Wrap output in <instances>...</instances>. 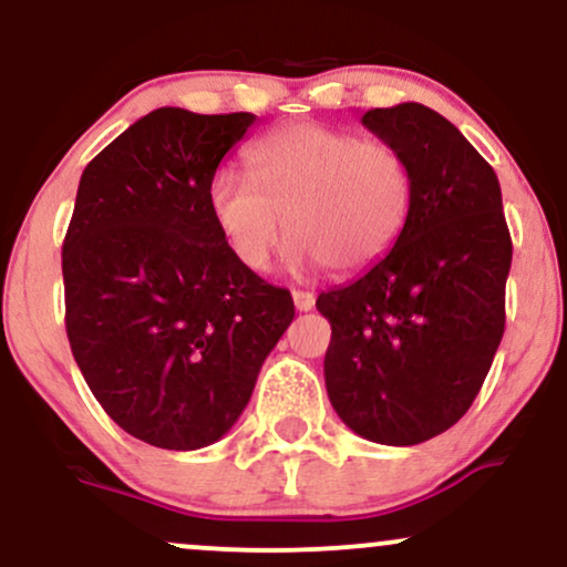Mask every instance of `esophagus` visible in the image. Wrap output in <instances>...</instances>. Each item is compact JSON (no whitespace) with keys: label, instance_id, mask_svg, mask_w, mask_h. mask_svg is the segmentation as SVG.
Returning a JSON list of instances; mask_svg holds the SVG:
<instances>
[{"label":"esophagus","instance_id":"34e87169","mask_svg":"<svg viewBox=\"0 0 567 567\" xmlns=\"http://www.w3.org/2000/svg\"><path fill=\"white\" fill-rule=\"evenodd\" d=\"M291 297H295V308L300 310V313H308V310H313L316 305V295L313 291H291Z\"/></svg>","mask_w":567,"mask_h":567}]
</instances>
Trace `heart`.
<instances>
[{
  "label": "heart",
  "instance_id": "b5f03b06",
  "mask_svg": "<svg viewBox=\"0 0 567 567\" xmlns=\"http://www.w3.org/2000/svg\"><path fill=\"white\" fill-rule=\"evenodd\" d=\"M249 176L216 171L208 212L227 249L267 270L291 235V262L364 270L391 251L412 208V171L396 146L297 123L246 152Z\"/></svg>",
  "mask_w": 567,
  "mask_h": 567
}]
</instances>
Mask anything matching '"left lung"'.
<instances>
[{"mask_svg": "<svg viewBox=\"0 0 567 567\" xmlns=\"http://www.w3.org/2000/svg\"><path fill=\"white\" fill-rule=\"evenodd\" d=\"M361 123L410 163L412 208L385 257L318 295L332 323L323 378L353 434L410 447L461 421L485 383L504 337L512 235L498 176L450 120L406 101Z\"/></svg>", "mask_w": 567, "mask_h": 567, "instance_id": "1", "label": "left lung"}]
</instances>
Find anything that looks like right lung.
<instances>
[{
	"mask_svg": "<svg viewBox=\"0 0 567 567\" xmlns=\"http://www.w3.org/2000/svg\"><path fill=\"white\" fill-rule=\"evenodd\" d=\"M254 120L161 106L82 171L61 254L69 346L106 415L152 447L219 442L295 318L208 212V182Z\"/></svg>",
	"mask_w": 567,
	"mask_h": 567,
	"instance_id": "add662e5",
	"label": "right lung"
}]
</instances>
